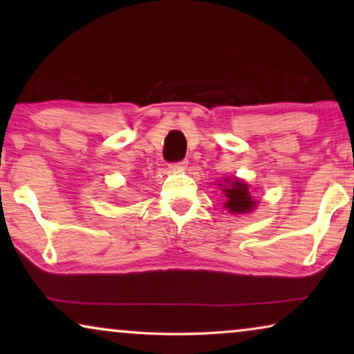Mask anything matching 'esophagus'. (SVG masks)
Returning <instances> with one entry per match:
<instances>
[{"mask_svg": "<svg viewBox=\"0 0 354 354\" xmlns=\"http://www.w3.org/2000/svg\"><path fill=\"white\" fill-rule=\"evenodd\" d=\"M187 161H185V159H183V161H178V162H172L171 164V169H172V171H183V169H185L187 167Z\"/></svg>", "mask_w": 354, "mask_h": 354, "instance_id": "obj_1", "label": "esophagus"}]
</instances>
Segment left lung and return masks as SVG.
I'll use <instances>...</instances> for the list:
<instances>
[{"instance_id": "left-lung-1", "label": "left lung", "mask_w": 354, "mask_h": 354, "mask_svg": "<svg viewBox=\"0 0 354 354\" xmlns=\"http://www.w3.org/2000/svg\"><path fill=\"white\" fill-rule=\"evenodd\" d=\"M227 182H230L229 178H227ZM222 187V192H224L225 195V209H229L230 212H236V214H241V212H250L253 207L256 206V201H253V198H251L250 192H248V185L243 183L239 178H235V180L230 182V185L224 187L222 183H219Z\"/></svg>"}]
</instances>
